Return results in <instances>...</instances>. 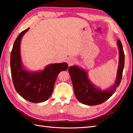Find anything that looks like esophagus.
<instances>
[{"label":"esophagus","mask_w":133,"mask_h":133,"mask_svg":"<svg viewBox=\"0 0 133 133\" xmlns=\"http://www.w3.org/2000/svg\"><path fill=\"white\" fill-rule=\"evenodd\" d=\"M67 63L69 64V66H72V64H74L75 63L76 60L73 58H70L67 59Z\"/></svg>","instance_id":"1"}]
</instances>
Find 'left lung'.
Wrapping results in <instances>:
<instances>
[{
	"label": "left lung",
	"mask_w": 133,
	"mask_h": 133,
	"mask_svg": "<svg viewBox=\"0 0 133 133\" xmlns=\"http://www.w3.org/2000/svg\"><path fill=\"white\" fill-rule=\"evenodd\" d=\"M117 44L119 50V63L116 79L110 88L102 90L94 85L90 80L86 70L78 66H70L69 68L75 97L81 103L90 106L102 103L111 97L119 86L125 64V54L122 43L119 39L117 40Z\"/></svg>",
	"instance_id": "8db88e82"
}]
</instances>
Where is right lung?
Wrapping results in <instances>:
<instances>
[{
  "mask_svg": "<svg viewBox=\"0 0 133 133\" xmlns=\"http://www.w3.org/2000/svg\"><path fill=\"white\" fill-rule=\"evenodd\" d=\"M29 29L20 33L14 43L10 58L11 76L16 91L22 98L32 103L43 102L52 94L59 73L66 71L69 66L64 62L50 64L39 71L26 70L22 61L21 43Z\"/></svg>",
  "mask_w": 133,
  "mask_h": 133,
  "instance_id": "1",
  "label": "right lung"
}]
</instances>
